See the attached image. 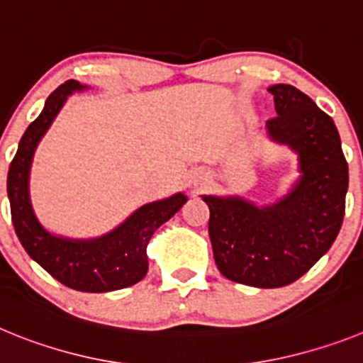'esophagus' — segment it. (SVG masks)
<instances>
[{
    "label": "esophagus",
    "mask_w": 363,
    "mask_h": 363,
    "mask_svg": "<svg viewBox=\"0 0 363 363\" xmlns=\"http://www.w3.org/2000/svg\"><path fill=\"white\" fill-rule=\"evenodd\" d=\"M189 182H191V185L196 189V191H200V189H203L205 185L209 184L211 176L209 172L203 171V169H196V171H192L191 174H189Z\"/></svg>",
    "instance_id": "obj_1"
}]
</instances>
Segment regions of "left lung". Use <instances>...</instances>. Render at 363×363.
<instances>
[{"label": "left lung", "instance_id": "8db88e82", "mask_svg": "<svg viewBox=\"0 0 363 363\" xmlns=\"http://www.w3.org/2000/svg\"><path fill=\"white\" fill-rule=\"evenodd\" d=\"M267 91L278 116L265 123V133L296 154L298 179L269 205L242 196H201L209 205V238L220 272L259 289L293 284L331 249L349 185L333 118L296 86L278 83Z\"/></svg>", "mask_w": 363, "mask_h": 363}]
</instances>
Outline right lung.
<instances>
[{
	"label": "right lung",
	"mask_w": 363,
	"mask_h": 363,
	"mask_svg": "<svg viewBox=\"0 0 363 363\" xmlns=\"http://www.w3.org/2000/svg\"><path fill=\"white\" fill-rule=\"evenodd\" d=\"M86 89L89 85L69 79L47 98L41 114L19 140L18 152L6 176V192L16 234L34 262L70 289L108 293L130 287L145 278L149 271L147 245L152 234L184 207L187 196L176 192L169 198L142 205L120 225L98 238H67L41 225L30 200L34 152L67 98L72 92Z\"/></svg>",
	"instance_id": "obj_1"
}]
</instances>
